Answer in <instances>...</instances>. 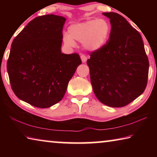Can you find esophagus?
<instances>
[{"label":"esophagus","instance_id":"1","mask_svg":"<svg viewBox=\"0 0 157 157\" xmlns=\"http://www.w3.org/2000/svg\"><path fill=\"white\" fill-rule=\"evenodd\" d=\"M80 58H81V59H82V62H83V63H85L86 62V60H87V57L85 56L84 55H81V56H80Z\"/></svg>","mask_w":157,"mask_h":157}]
</instances>
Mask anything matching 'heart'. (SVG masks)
I'll return each instance as SVG.
<instances>
[{
    "label": "heart",
    "instance_id": "obj_1",
    "mask_svg": "<svg viewBox=\"0 0 157 157\" xmlns=\"http://www.w3.org/2000/svg\"><path fill=\"white\" fill-rule=\"evenodd\" d=\"M111 26L105 18L90 19L69 26L68 34H64L63 40L68 47H74V41L82 42L84 48L96 51L104 46L109 36Z\"/></svg>",
    "mask_w": 157,
    "mask_h": 157
}]
</instances>
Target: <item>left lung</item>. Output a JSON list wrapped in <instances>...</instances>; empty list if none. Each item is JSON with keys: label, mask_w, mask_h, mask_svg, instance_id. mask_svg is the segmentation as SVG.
<instances>
[{"label": "left lung", "mask_w": 157, "mask_h": 157, "mask_svg": "<svg viewBox=\"0 0 157 157\" xmlns=\"http://www.w3.org/2000/svg\"><path fill=\"white\" fill-rule=\"evenodd\" d=\"M110 37L92 52L86 63L95 96L111 107H122L141 95L147 86L149 62L140 33L123 16L105 12Z\"/></svg>", "instance_id": "obj_1"}]
</instances>
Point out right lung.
I'll return each mask as SVG.
<instances>
[{
  "label": "right lung",
  "instance_id": "1",
  "mask_svg": "<svg viewBox=\"0 0 157 157\" xmlns=\"http://www.w3.org/2000/svg\"><path fill=\"white\" fill-rule=\"evenodd\" d=\"M66 18L48 14L36 17L12 41L7 63L10 84L20 100L48 108L64 95L82 63L78 54L61 51Z\"/></svg>",
  "mask_w": 157,
  "mask_h": 157
}]
</instances>
